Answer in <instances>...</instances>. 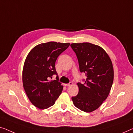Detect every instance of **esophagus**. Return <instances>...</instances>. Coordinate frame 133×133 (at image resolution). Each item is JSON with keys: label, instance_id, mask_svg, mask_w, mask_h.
Listing matches in <instances>:
<instances>
[{"label": "esophagus", "instance_id": "obj_1", "mask_svg": "<svg viewBox=\"0 0 133 133\" xmlns=\"http://www.w3.org/2000/svg\"><path fill=\"white\" fill-rule=\"evenodd\" d=\"M72 84H73L72 82H70V83H69V84H65L64 85L65 86H70V85H72Z\"/></svg>", "mask_w": 133, "mask_h": 133}]
</instances>
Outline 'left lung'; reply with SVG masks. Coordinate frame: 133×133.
Returning <instances> with one entry per match:
<instances>
[{"label": "left lung", "instance_id": "1", "mask_svg": "<svg viewBox=\"0 0 133 133\" xmlns=\"http://www.w3.org/2000/svg\"><path fill=\"white\" fill-rule=\"evenodd\" d=\"M79 70L87 76L84 84L78 83L79 92L72 97L74 105L90 113L101 105L109 95L114 79L111 59L101 47L90 43H72Z\"/></svg>", "mask_w": 133, "mask_h": 133}]
</instances>
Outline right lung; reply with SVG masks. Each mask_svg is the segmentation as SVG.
Masks as SVG:
<instances>
[{
  "instance_id": "obj_1",
  "label": "right lung",
  "mask_w": 133,
  "mask_h": 133,
  "mask_svg": "<svg viewBox=\"0 0 133 133\" xmlns=\"http://www.w3.org/2000/svg\"><path fill=\"white\" fill-rule=\"evenodd\" d=\"M70 45L50 42L35 46L27 55L24 63L22 81L23 88L31 103L40 109L53 105L62 92L63 86L56 79L55 64L57 58Z\"/></svg>"
}]
</instances>
